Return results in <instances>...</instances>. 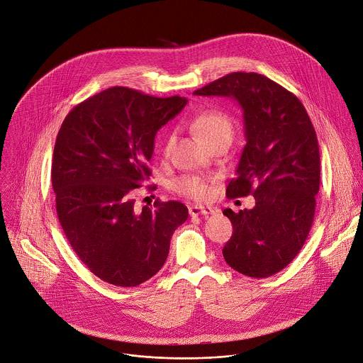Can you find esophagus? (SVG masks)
<instances>
[{
    "label": "esophagus",
    "instance_id": "1",
    "mask_svg": "<svg viewBox=\"0 0 363 363\" xmlns=\"http://www.w3.org/2000/svg\"><path fill=\"white\" fill-rule=\"evenodd\" d=\"M191 216H211L215 215L216 211L209 206H189Z\"/></svg>",
    "mask_w": 363,
    "mask_h": 363
}]
</instances>
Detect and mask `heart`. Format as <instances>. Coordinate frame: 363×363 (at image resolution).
Wrapping results in <instances>:
<instances>
[{"label":"heart","mask_w":363,"mask_h":363,"mask_svg":"<svg viewBox=\"0 0 363 363\" xmlns=\"http://www.w3.org/2000/svg\"><path fill=\"white\" fill-rule=\"evenodd\" d=\"M191 126L196 136L206 145H215L218 142L231 143L234 138L233 121L227 113L218 109H208L198 113L191 121ZM174 142L175 133H167L161 147L164 155H169ZM172 189L179 195L195 201H203L211 195L209 179L196 174H185L175 178L172 182Z\"/></svg>","instance_id":"heart-1"}]
</instances>
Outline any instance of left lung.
Here are the masks:
<instances>
[{
  "label": "left lung",
  "mask_w": 363,
  "mask_h": 363,
  "mask_svg": "<svg viewBox=\"0 0 363 363\" xmlns=\"http://www.w3.org/2000/svg\"><path fill=\"white\" fill-rule=\"evenodd\" d=\"M194 94L231 96L242 108L247 143L225 195H252L255 206L223 211L233 224L223 257L245 277H272L298 254L314 220L320 151L313 123L294 94L262 74H227Z\"/></svg>",
  "instance_id": "8db88e82"
}]
</instances>
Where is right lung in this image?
I'll return each instance as SVG.
<instances>
[{
    "label": "right lung",
    "mask_w": 363,
    "mask_h": 363,
    "mask_svg": "<svg viewBox=\"0 0 363 363\" xmlns=\"http://www.w3.org/2000/svg\"><path fill=\"white\" fill-rule=\"evenodd\" d=\"M185 105L179 95L112 86L63 121L52 160L56 211L74 252L104 282L132 288L154 277L174 231L188 218L181 202L155 201L138 211L133 198L151 175L157 130Z\"/></svg>",
    "instance_id": "1"
}]
</instances>
